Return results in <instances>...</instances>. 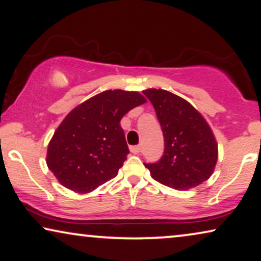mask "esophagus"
<instances>
[{"instance_id": "34e87169", "label": "esophagus", "mask_w": 261, "mask_h": 261, "mask_svg": "<svg viewBox=\"0 0 261 261\" xmlns=\"http://www.w3.org/2000/svg\"><path fill=\"white\" fill-rule=\"evenodd\" d=\"M141 150H142L141 145H134V146H131V148H130V151L132 153H139V152H141Z\"/></svg>"}]
</instances>
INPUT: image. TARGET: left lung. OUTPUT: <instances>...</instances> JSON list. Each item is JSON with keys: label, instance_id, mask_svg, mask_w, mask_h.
Returning a JSON list of instances; mask_svg holds the SVG:
<instances>
[{"label": "left lung", "instance_id": "8db88e82", "mask_svg": "<svg viewBox=\"0 0 261 261\" xmlns=\"http://www.w3.org/2000/svg\"><path fill=\"white\" fill-rule=\"evenodd\" d=\"M164 137L160 161L144 163L153 179L177 190L207 181L218 161V144L204 118L185 99L166 90H145Z\"/></svg>", "mask_w": 261, "mask_h": 261}]
</instances>
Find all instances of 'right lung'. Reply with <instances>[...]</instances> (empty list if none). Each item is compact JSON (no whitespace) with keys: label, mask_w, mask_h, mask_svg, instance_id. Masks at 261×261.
<instances>
[{"label":"right lung","mask_w":261,"mask_h":261,"mask_svg":"<svg viewBox=\"0 0 261 261\" xmlns=\"http://www.w3.org/2000/svg\"><path fill=\"white\" fill-rule=\"evenodd\" d=\"M144 102L138 92L109 90L73 109L47 150V166L59 182L84 194L116 177L130 152L120 119Z\"/></svg>","instance_id":"1"}]
</instances>
